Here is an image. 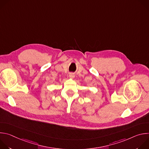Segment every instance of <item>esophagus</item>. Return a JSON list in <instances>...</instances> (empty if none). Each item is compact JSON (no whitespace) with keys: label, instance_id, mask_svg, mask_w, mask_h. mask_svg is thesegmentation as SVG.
Wrapping results in <instances>:
<instances>
[{"label":"esophagus","instance_id":"1","mask_svg":"<svg viewBox=\"0 0 149 149\" xmlns=\"http://www.w3.org/2000/svg\"><path fill=\"white\" fill-rule=\"evenodd\" d=\"M69 77H70V78H74V77H75V75H74L73 73H70V75H69Z\"/></svg>","mask_w":149,"mask_h":149}]
</instances>
